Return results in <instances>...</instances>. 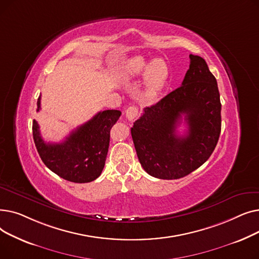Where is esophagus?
I'll use <instances>...</instances> for the list:
<instances>
[{
	"label": "esophagus",
	"instance_id": "1",
	"mask_svg": "<svg viewBox=\"0 0 259 259\" xmlns=\"http://www.w3.org/2000/svg\"><path fill=\"white\" fill-rule=\"evenodd\" d=\"M139 115V109L137 107H129L126 110V118L129 121H133Z\"/></svg>",
	"mask_w": 259,
	"mask_h": 259
}]
</instances>
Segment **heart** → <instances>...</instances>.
Here are the masks:
<instances>
[{
	"label": "heart",
	"mask_w": 259,
	"mask_h": 259,
	"mask_svg": "<svg viewBox=\"0 0 259 259\" xmlns=\"http://www.w3.org/2000/svg\"><path fill=\"white\" fill-rule=\"evenodd\" d=\"M125 74L129 79L145 77L142 102L151 104L157 100L165 88L169 77V69L166 62L161 59L148 61L143 57H135L129 61Z\"/></svg>",
	"instance_id": "1"
}]
</instances>
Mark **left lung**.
Listing matches in <instances>:
<instances>
[{
    "instance_id": "8db88e82",
    "label": "left lung",
    "mask_w": 259,
    "mask_h": 259,
    "mask_svg": "<svg viewBox=\"0 0 259 259\" xmlns=\"http://www.w3.org/2000/svg\"><path fill=\"white\" fill-rule=\"evenodd\" d=\"M222 104L215 76L206 61L190 54L182 86L144 109L131 128L144 170L153 178L178 180L199 168L211 156L222 129ZM185 116L188 131L176 128Z\"/></svg>"
}]
</instances>
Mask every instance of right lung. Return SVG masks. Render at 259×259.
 <instances>
[{"label": "right lung", "mask_w": 259, "mask_h": 259, "mask_svg": "<svg viewBox=\"0 0 259 259\" xmlns=\"http://www.w3.org/2000/svg\"><path fill=\"white\" fill-rule=\"evenodd\" d=\"M40 109V95L37 99ZM119 110H105L73 130L61 143H46L33 119L32 134L44 164L60 178L72 183H90L101 175L110 142V130L119 118Z\"/></svg>", "instance_id": "obj_1"}]
</instances>
